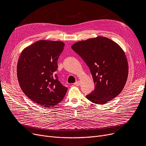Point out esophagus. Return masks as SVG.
I'll return each mask as SVG.
<instances>
[{
    "label": "esophagus",
    "instance_id": "esophagus-1",
    "mask_svg": "<svg viewBox=\"0 0 146 146\" xmlns=\"http://www.w3.org/2000/svg\"><path fill=\"white\" fill-rule=\"evenodd\" d=\"M74 85H76V86H79V85H80V82H79V81L76 82L74 83Z\"/></svg>",
    "mask_w": 146,
    "mask_h": 146
}]
</instances>
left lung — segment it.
I'll return each instance as SVG.
<instances>
[{
    "instance_id": "8db88e82",
    "label": "left lung",
    "mask_w": 146,
    "mask_h": 146,
    "mask_svg": "<svg viewBox=\"0 0 146 146\" xmlns=\"http://www.w3.org/2000/svg\"><path fill=\"white\" fill-rule=\"evenodd\" d=\"M89 67L95 86L86 95L92 102L103 105L117 97L128 78V66L124 51L103 36L81 41L72 46Z\"/></svg>"
}]
</instances>
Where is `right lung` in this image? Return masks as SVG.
<instances>
[{"label": "right lung", "instance_id": "add662e5", "mask_svg": "<svg viewBox=\"0 0 146 146\" xmlns=\"http://www.w3.org/2000/svg\"><path fill=\"white\" fill-rule=\"evenodd\" d=\"M61 41L40 40L22 51L17 64L20 87L34 102L45 108L63 100L67 88L55 74L57 60L64 50Z\"/></svg>", "mask_w": 146, "mask_h": 146}]
</instances>
